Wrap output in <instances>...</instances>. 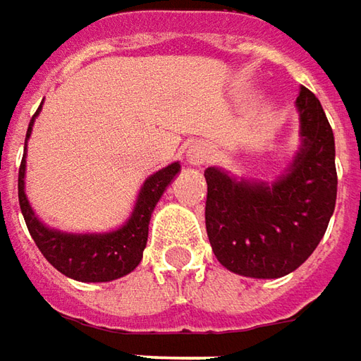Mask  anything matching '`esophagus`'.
I'll use <instances>...</instances> for the list:
<instances>
[{
    "label": "esophagus",
    "instance_id": "1",
    "mask_svg": "<svg viewBox=\"0 0 361 361\" xmlns=\"http://www.w3.org/2000/svg\"><path fill=\"white\" fill-rule=\"evenodd\" d=\"M212 151L210 147L204 143V141H196V143H192L188 151H185V157H188V161L192 165H202L206 164L208 159H210Z\"/></svg>",
    "mask_w": 361,
    "mask_h": 361
}]
</instances>
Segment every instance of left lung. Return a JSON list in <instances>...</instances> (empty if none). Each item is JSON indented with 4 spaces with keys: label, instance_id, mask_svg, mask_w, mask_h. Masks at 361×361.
Here are the masks:
<instances>
[{
    "label": "left lung",
    "instance_id": "left-lung-1",
    "mask_svg": "<svg viewBox=\"0 0 361 361\" xmlns=\"http://www.w3.org/2000/svg\"><path fill=\"white\" fill-rule=\"evenodd\" d=\"M301 151L273 185L232 180L208 167L206 230L228 271L279 279L305 262L323 238L336 208V143L319 99L301 87Z\"/></svg>",
    "mask_w": 361,
    "mask_h": 361
}]
</instances>
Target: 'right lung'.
Listing matches in <instances>:
<instances>
[{
	"label": "right lung",
	"instance_id": "add662e5",
	"mask_svg": "<svg viewBox=\"0 0 361 361\" xmlns=\"http://www.w3.org/2000/svg\"><path fill=\"white\" fill-rule=\"evenodd\" d=\"M36 115L30 121L25 137H30L32 133ZM178 171H180V164H171L153 173L139 192L129 222L115 232H106V234H66L44 226L32 212L30 202L25 197V155L18 176V197H20L25 226L30 230L39 252L54 269L74 281L104 283L129 274L141 262L149 234L151 212Z\"/></svg>",
	"mask_w": 361,
	"mask_h": 361
}]
</instances>
